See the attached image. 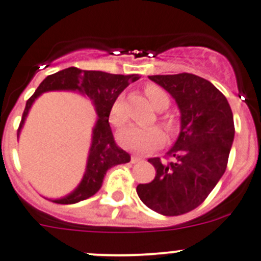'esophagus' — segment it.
<instances>
[{
	"instance_id": "obj_1",
	"label": "esophagus",
	"mask_w": 261,
	"mask_h": 261,
	"mask_svg": "<svg viewBox=\"0 0 261 261\" xmlns=\"http://www.w3.org/2000/svg\"><path fill=\"white\" fill-rule=\"evenodd\" d=\"M140 161H142L141 156H138V155L130 156V162H132V163H137V162H140Z\"/></svg>"
}]
</instances>
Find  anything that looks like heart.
I'll list each match as a JSON object with an SVG mask.
<instances>
[{"instance_id": "heart-1", "label": "heart", "mask_w": 261, "mask_h": 261, "mask_svg": "<svg viewBox=\"0 0 261 261\" xmlns=\"http://www.w3.org/2000/svg\"><path fill=\"white\" fill-rule=\"evenodd\" d=\"M145 94L151 106L156 110H165L170 105V98H168L167 93L162 87L156 86V85H147L145 87ZM126 120H128V112H126L125 100L120 95L115 99V102L111 106L110 121L116 128H121L126 123ZM163 120H165L166 128L171 132L175 126L174 117L171 115H165ZM117 140H119L120 145L128 150L145 154L150 153L163 144L165 133L162 132V129L155 125H130L119 133Z\"/></svg>"}]
</instances>
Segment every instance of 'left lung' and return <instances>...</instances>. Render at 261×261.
<instances>
[{
  "label": "left lung",
  "mask_w": 261,
  "mask_h": 261,
  "mask_svg": "<svg viewBox=\"0 0 261 261\" xmlns=\"http://www.w3.org/2000/svg\"><path fill=\"white\" fill-rule=\"evenodd\" d=\"M171 94L180 110V133L165 161L150 158L155 177L138 184L147 208L180 216L197 208L221 179L234 141V119L227 99L213 84L191 73L149 75Z\"/></svg>",
  "instance_id": "8db88e82"
}]
</instances>
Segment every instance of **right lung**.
<instances>
[{
  "instance_id": "obj_1",
  "label": "right lung",
  "mask_w": 261,
  "mask_h": 261,
  "mask_svg": "<svg viewBox=\"0 0 261 261\" xmlns=\"http://www.w3.org/2000/svg\"><path fill=\"white\" fill-rule=\"evenodd\" d=\"M137 80H140L138 74H110L105 71L81 70L71 66V68L57 71L55 74L48 75L39 85L34 95L27 100L26 108L23 111L22 120L18 128V136L29 115L32 103L35 102L38 96L47 91L69 90V91H78L84 94L89 96L90 100H93L96 115H98V120L93 129L91 147H90L86 171L82 177V181L68 196L62 199L50 200V201L56 204H75V202L89 199L100 190L108 168L121 165V163H128L130 161V155L121 147L117 146L115 142L114 135L108 123V117H110L111 106L115 102V99L128 85H130V82H135Z\"/></svg>"
}]
</instances>
